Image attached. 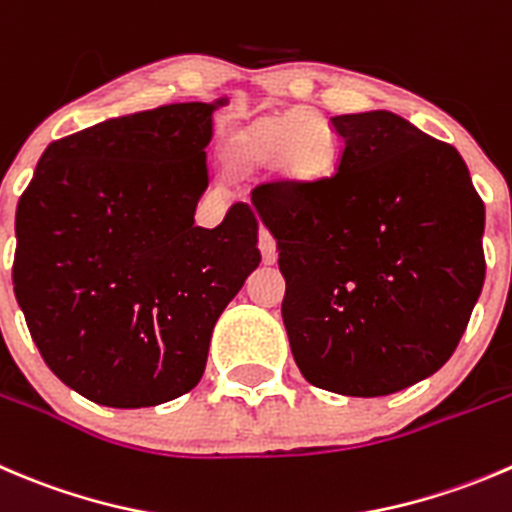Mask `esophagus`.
Here are the masks:
<instances>
[{"mask_svg": "<svg viewBox=\"0 0 512 512\" xmlns=\"http://www.w3.org/2000/svg\"><path fill=\"white\" fill-rule=\"evenodd\" d=\"M260 252H262V262H265V265H275L277 247H275V240H272V235L267 230H260Z\"/></svg>", "mask_w": 512, "mask_h": 512, "instance_id": "34e87169", "label": "esophagus"}]
</instances>
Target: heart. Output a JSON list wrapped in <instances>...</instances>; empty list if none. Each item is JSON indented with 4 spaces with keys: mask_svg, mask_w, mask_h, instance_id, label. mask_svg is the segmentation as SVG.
Listing matches in <instances>:
<instances>
[{
    "mask_svg": "<svg viewBox=\"0 0 512 512\" xmlns=\"http://www.w3.org/2000/svg\"><path fill=\"white\" fill-rule=\"evenodd\" d=\"M335 155V140L312 109H287L257 119L237 130L227 145V157L240 170L280 167V175L297 185H312L330 175Z\"/></svg>",
    "mask_w": 512,
    "mask_h": 512,
    "instance_id": "heart-1",
    "label": "heart"
}]
</instances>
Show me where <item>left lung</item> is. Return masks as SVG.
Masks as SVG:
<instances>
[{
	"mask_svg": "<svg viewBox=\"0 0 512 512\" xmlns=\"http://www.w3.org/2000/svg\"><path fill=\"white\" fill-rule=\"evenodd\" d=\"M330 180L262 185L290 350L310 385L398 393L458 347L485 280V205L455 147L388 109L330 117Z\"/></svg>",
	"mask_w": 512,
	"mask_h": 512,
	"instance_id": "obj_1",
	"label": "left lung"
}]
</instances>
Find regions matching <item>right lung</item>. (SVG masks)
Here are the masks:
<instances>
[{
    "instance_id": "add662e5",
    "label": "right lung",
    "mask_w": 512,
    "mask_h": 512,
    "mask_svg": "<svg viewBox=\"0 0 512 512\" xmlns=\"http://www.w3.org/2000/svg\"><path fill=\"white\" fill-rule=\"evenodd\" d=\"M227 104H165L62 137L19 197L14 295L49 370L92 403L190 393L215 322L260 265L247 205L195 225L212 114Z\"/></svg>"
}]
</instances>
